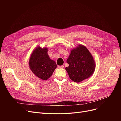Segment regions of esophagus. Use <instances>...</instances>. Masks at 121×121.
<instances>
[{"label": "esophagus", "instance_id": "esophagus-1", "mask_svg": "<svg viewBox=\"0 0 121 121\" xmlns=\"http://www.w3.org/2000/svg\"><path fill=\"white\" fill-rule=\"evenodd\" d=\"M64 65H60V66H58V68H64Z\"/></svg>", "mask_w": 121, "mask_h": 121}]
</instances>
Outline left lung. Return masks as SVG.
<instances>
[{
	"mask_svg": "<svg viewBox=\"0 0 121 121\" xmlns=\"http://www.w3.org/2000/svg\"><path fill=\"white\" fill-rule=\"evenodd\" d=\"M69 65L65 68L69 77L75 82L82 81L92 75L95 69L93 58L83 45L72 49L67 60Z\"/></svg>",
	"mask_w": 121,
	"mask_h": 121,
	"instance_id": "obj_1",
	"label": "left lung"
}]
</instances>
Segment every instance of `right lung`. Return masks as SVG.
I'll return each instance as SVG.
<instances>
[{
	"label": "right lung",
	"instance_id": "obj_1",
	"mask_svg": "<svg viewBox=\"0 0 121 121\" xmlns=\"http://www.w3.org/2000/svg\"><path fill=\"white\" fill-rule=\"evenodd\" d=\"M48 49L40 47L33 52L29 60V67L32 72L42 80H47L52 75L57 67L56 62L50 60Z\"/></svg>",
	"mask_w": 121,
	"mask_h": 121
}]
</instances>
